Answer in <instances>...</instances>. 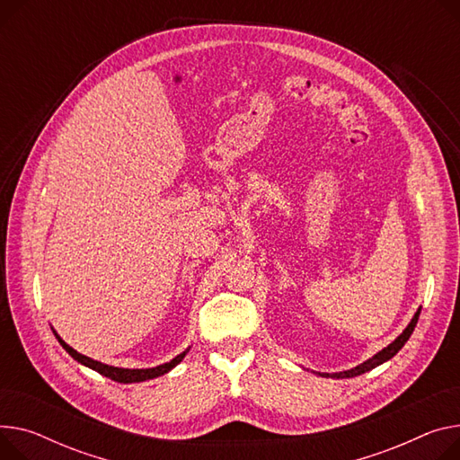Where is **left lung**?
I'll use <instances>...</instances> for the list:
<instances>
[{
	"mask_svg": "<svg viewBox=\"0 0 460 460\" xmlns=\"http://www.w3.org/2000/svg\"><path fill=\"white\" fill-rule=\"evenodd\" d=\"M420 311L421 309H418V313L414 314V318H412V322L407 325V329L397 336V339L388 346V348H385V349H381L377 355H374L372 358H368L366 362H362V364H358L357 368H351V370H348V372H341V374H322L323 377H336V379H344V377H355V376H360V374H364V372H370L372 368H376V366H379V364H383L385 360H388V358H392L397 351H400L403 346H405V342L411 339V334H412V331H414V327H416V323H418V318H420Z\"/></svg>",
	"mask_w": 460,
	"mask_h": 460,
	"instance_id": "left-lung-1",
	"label": "left lung"
}]
</instances>
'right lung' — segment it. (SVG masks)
Here are the masks:
<instances>
[{
  "label": "right lung",
  "mask_w": 460,
  "mask_h": 460,
  "mask_svg": "<svg viewBox=\"0 0 460 460\" xmlns=\"http://www.w3.org/2000/svg\"><path fill=\"white\" fill-rule=\"evenodd\" d=\"M58 339V336H57ZM60 346H63L77 362L88 366V368L96 370L98 374L116 381V383H138V381H146V379H153V377H159V376H164L166 372H170L175 364H179L182 360V357L187 355V351H182L181 355H177L175 358H172L170 362L166 364H161V366H155V368H147V370H128V368H114V366H107V364H102L98 360H92L90 357H84L81 353H77L74 348H70L65 341H60Z\"/></svg>",
  "instance_id": "1"
}]
</instances>
